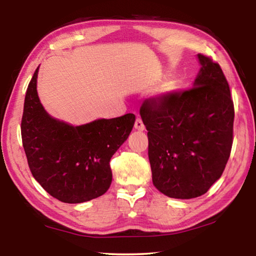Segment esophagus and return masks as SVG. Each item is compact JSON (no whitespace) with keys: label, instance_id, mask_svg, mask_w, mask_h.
I'll list each match as a JSON object with an SVG mask.
<instances>
[{"label":"esophagus","instance_id":"esophagus-1","mask_svg":"<svg viewBox=\"0 0 256 256\" xmlns=\"http://www.w3.org/2000/svg\"><path fill=\"white\" fill-rule=\"evenodd\" d=\"M134 128H136L138 130V131H144V130L146 128L144 122H142V120L138 118H136V123H134Z\"/></svg>","mask_w":256,"mask_h":256}]
</instances>
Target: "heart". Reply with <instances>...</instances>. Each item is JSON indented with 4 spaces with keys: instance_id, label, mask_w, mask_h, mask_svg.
<instances>
[{
    "instance_id": "heart-1",
    "label": "heart",
    "mask_w": 256,
    "mask_h": 256,
    "mask_svg": "<svg viewBox=\"0 0 256 256\" xmlns=\"http://www.w3.org/2000/svg\"><path fill=\"white\" fill-rule=\"evenodd\" d=\"M175 86H176V80L175 79L174 80H168V81L164 82V84L162 86H160L159 92L160 94L170 92H172V89L175 88Z\"/></svg>"
}]
</instances>
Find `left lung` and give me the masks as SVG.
I'll use <instances>...</instances> for the list:
<instances>
[{
    "mask_svg": "<svg viewBox=\"0 0 256 256\" xmlns=\"http://www.w3.org/2000/svg\"><path fill=\"white\" fill-rule=\"evenodd\" d=\"M192 88L146 99L140 115L148 131L152 183L174 198L201 196L222 177L234 140V102L222 68L198 54Z\"/></svg>",
    "mask_w": 256,
    "mask_h": 256,
    "instance_id": "8db88e82",
    "label": "left lung"
}]
</instances>
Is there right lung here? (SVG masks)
I'll return each instance as SVG.
<instances>
[{"mask_svg":"<svg viewBox=\"0 0 256 256\" xmlns=\"http://www.w3.org/2000/svg\"><path fill=\"white\" fill-rule=\"evenodd\" d=\"M38 68L26 92L21 138L28 164L47 193L66 203L102 196L112 183L110 158L128 138L134 114L72 126L47 114L37 94Z\"/></svg>","mask_w":256,"mask_h":256,"instance_id":"1","label":"right lung"}]
</instances>
